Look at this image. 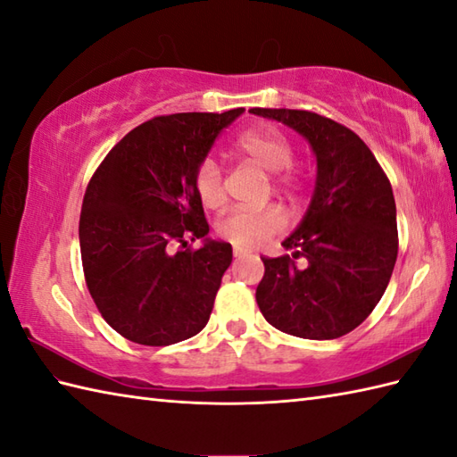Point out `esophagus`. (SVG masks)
I'll list each match as a JSON object with an SVG mask.
<instances>
[{
    "label": "esophagus",
    "mask_w": 457,
    "mask_h": 457,
    "mask_svg": "<svg viewBox=\"0 0 457 457\" xmlns=\"http://www.w3.org/2000/svg\"><path fill=\"white\" fill-rule=\"evenodd\" d=\"M245 255H247V251H245V249L234 247V257H236V259H241V257H245Z\"/></svg>",
    "instance_id": "esophagus-1"
}]
</instances>
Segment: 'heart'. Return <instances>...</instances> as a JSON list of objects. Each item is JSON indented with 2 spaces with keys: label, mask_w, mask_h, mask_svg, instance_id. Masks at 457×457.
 Returning a JSON list of instances; mask_svg holds the SVG:
<instances>
[{
  "label": "heart",
  "mask_w": 457,
  "mask_h": 457,
  "mask_svg": "<svg viewBox=\"0 0 457 457\" xmlns=\"http://www.w3.org/2000/svg\"><path fill=\"white\" fill-rule=\"evenodd\" d=\"M236 149L261 170L278 174L293 164V147L277 131H249L236 141ZM278 182H285L280 179ZM196 192L206 208H218L226 200L220 164L204 161L196 170ZM285 229V216L277 208L231 210L218 221V234L237 247L253 249Z\"/></svg>",
  "instance_id": "obj_1"
}]
</instances>
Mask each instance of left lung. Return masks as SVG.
<instances>
[{
    "label": "left lung",
    "instance_id": "1",
    "mask_svg": "<svg viewBox=\"0 0 457 457\" xmlns=\"http://www.w3.org/2000/svg\"><path fill=\"white\" fill-rule=\"evenodd\" d=\"M249 112L296 131L316 157L312 200L283 241L293 257H261V314L290 336L342 337L373 312L393 275L399 234L391 182L367 145L334 120L304 110Z\"/></svg>",
    "mask_w": 457,
    "mask_h": 457
}]
</instances>
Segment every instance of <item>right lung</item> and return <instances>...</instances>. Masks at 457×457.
I'll use <instances>...</instances> for the list:
<instances>
[{
	"mask_svg": "<svg viewBox=\"0 0 457 457\" xmlns=\"http://www.w3.org/2000/svg\"><path fill=\"white\" fill-rule=\"evenodd\" d=\"M244 108L172 113L141 123L108 153L84 194L86 285L115 332L170 345L208 324L231 245L208 237L196 170ZM200 238V250L174 252Z\"/></svg>",
	"mask_w": 457,
	"mask_h": 457,
	"instance_id": "obj_1",
	"label": "right lung"
}]
</instances>
